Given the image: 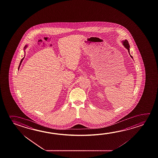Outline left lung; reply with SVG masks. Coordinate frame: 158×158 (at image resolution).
Masks as SVG:
<instances>
[{"instance_id": "left-lung-1", "label": "left lung", "mask_w": 158, "mask_h": 158, "mask_svg": "<svg viewBox=\"0 0 158 158\" xmlns=\"http://www.w3.org/2000/svg\"><path fill=\"white\" fill-rule=\"evenodd\" d=\"M123 45H124V47L128 49V51L129 53V47H129V43H128V41L126 40H124V41L123 42ZM130 56H131V55H130ZM131 57L133 58L132 56H131Z\"/></svg>"}]
</instances>
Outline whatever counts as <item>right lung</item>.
<instances>
[{
    "mask_svg": "<svg viewBox=\"0 0 158 158\" xmlns=\"http://www.w3.org/2000/svg\"><path fill=\"white\" fill-rule=\"evenodd\" d=\"M26 46H25V48H26ZM24 57H23V59H22V60H21V62H20V64H19V66L18 69H19V67H20V65H21V62H23V58H24Z\"/></svg>",
    "mask_w": 158,
    "mask_h": 158,
    "instance_id": "1",
    "label": "right lung"
}]
</instances>
